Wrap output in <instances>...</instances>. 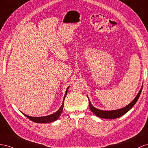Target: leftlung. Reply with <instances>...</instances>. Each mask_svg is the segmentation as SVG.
<instances>
[{
  "mask_svg": "<svg viewBox=\"0 0 148 148\" xmlns=\"http://www.w3.org/2000/svg\"><path fill=\"white\" fill-rule=\"evenodd\" d=\"M142 88H143V86L141 87V90H140V92H139L138 95H136V97L134 98V99L132 101V102L130 104H128L127 106H126L123 108L116 110H112V111L100 110L97 109L95 107H93L89 100H88V105H89L90 110L93 112V113H94L95 115L96 116H97L98 117L102 118V119H117V118H119L121 116L123 115L126 113H127L134 106V104L136 103L137 100H138L139 97H140V95L141 94V90H142Z\"/></svg>",
  "mask_w": 148,
  "mask_h": 148,
  "instance_id": "obj_1",
  "label": "left lung"
}]
</instances>
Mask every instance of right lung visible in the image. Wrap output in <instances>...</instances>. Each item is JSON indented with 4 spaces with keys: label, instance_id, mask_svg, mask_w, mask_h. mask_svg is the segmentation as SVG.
Masks as SVG:
<instances>
[{
    "label": "right lung",
    "instance_id": "add662e5",
    "mask_svg": "<svg viewBox=\"0 0 148 148\" xmlns=\"http://www.w3.org/2000/svg\"><path fill=\"white\" fill-rule=\"evenodd\" d=\"M68 88H69V87H67V90L66 91L65 95H64V99H63V102H62L61 107H60V108L56 112L52 114V115L46 116H41V117H32V116H29L25 115V114H24V113H23V114L25 116H27L28 119L32 120L33 122H35V123H50V122L56 121V120H58V119H59V117L60 116L62 112L63 107H64V101L66 96L67 95V90H68Z\"/></svg>",
    "mask_w": 148,
    "mask_h": 148
}]
</instances>
